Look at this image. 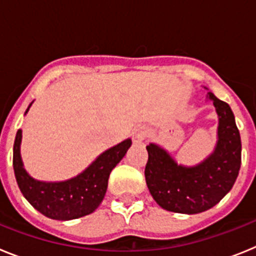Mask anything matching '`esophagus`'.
<instances>
[{"label":"esophagus","mask_w":256,"mask_h":256,"mask_svg":"<svg viewBox=\"0 0 256 256\" xmlns=\"http://www.w3.org/2000/svg\"><path fill=\"white\" fill-rule=\"evenodd\" d=\"M133 142L136 144H141L146 137V128L144 126H136L133 130Z\"/></svg>","instance_id":"1"}]
</instances>
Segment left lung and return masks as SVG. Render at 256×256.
<instances>
[{
    "label": "left lung",
    "instance_id": "obj_1",
    "mask_svg": "<svg viewBox=\"0 0 256 256\" xmlns=\"http://www.w3.org/2000/svg\"><path fill=\"white\" fill-rule=\"evenodd\" d=\"M218 114V141L204 162L184 166L155 144L146 146L148 160L144 178L154 200L180 214H198L212 209L227 195L241 166V137L230 105L208 92Z\"/></svg>",
    "mask_w": 256,
    "mask_h": 256
}]
</instances>
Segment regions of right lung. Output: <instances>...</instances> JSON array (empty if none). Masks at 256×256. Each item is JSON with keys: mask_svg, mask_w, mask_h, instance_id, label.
<instances>
[{"mask_svg": "<svg viewBox=\"0 0 256 256\" xmlns=\"http://www.w3.org/2000/svg\"><path fill=\"white\" fill-rule=\"evenodd\" d=\"M20 144L22 130H18L14 142L12 165L22 196L47 218L70 220L91 214L102 202L108 190V176L118 162L123 159L132 141L126 138L115 144L114 148L104 151L82 173L62 182H44L32 178L24 169Z\"/></svg>", "mask_w": 256, "mask_h": 256, "instance_id": "add662e5", "label": "right lung"}]
</instances>
